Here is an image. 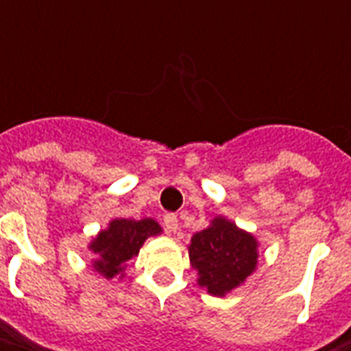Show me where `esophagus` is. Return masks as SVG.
<instances>
[{"label": "esophagus", "instance_id": "esophagus-1", "mask_svg": "<svg viewBox=\"0 0 351 351\" xmlns=\"http://www.w3.org/2000/svg\"><path fill=\"white\" fill-rule=\"evenodd\" d=\"M164 226H166V230H168L169 234H176V232H178V226H180L178 217H176L173 213H168V215L164 217Z\"/></svg>", "mask_w": 351, "mask_h": 351}]
</instances>
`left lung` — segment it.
<instances>
[{"label": "left lung", "instance_id": "left-lung-1", "mask_svg": "<svg viewBox=\"0 0 351 351\" xmlns=\"http://www.w3.org/2000/svg\"><path fill=\"white\" fill-rule=\"evenodd\" d=\"M189 260L199 274V285L223 297L236 289L256 269L258 242L223 217L197 232L189 244Z\"/></svg>", "mask_w": 351, "mask_h": 351}]
</instances>
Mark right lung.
Segmentation results:
<instances>
[{
  "label": "right lung",
  "mask_w": 351,
  "mask_h": 351,
  "mask_svg": "<svg viewBox=\"0 0 351 351\" xmlns=\"http://www.w3.org/2000/svg\"><path fill=\"white\" fill-rule=\"evenodd\" d=\"M162 228L152 219L130 221V219H115L109 228L101 230L97 238L89 244V250L97 256L93 267L107 277H115L123 271V263L138 254L148 236L160 234Z\"/></svg>",
  "instance_id": "obj_1"
}]
</instances>
